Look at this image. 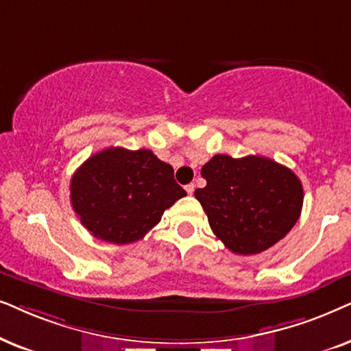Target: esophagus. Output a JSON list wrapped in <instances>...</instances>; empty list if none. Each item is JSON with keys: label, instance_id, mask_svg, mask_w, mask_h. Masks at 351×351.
<instances>
[{"label": "esophagus", "instance_id": "34e87169", "mask_svg": "<svg viewBox=\"0 0 351 351\" xmlns=\"http://www.w3.org/2000/svg\"><path fill=\"white\" fill-rule=\"evenodd\" d=\"M186 193L188 194H193L194 193V189H195V184L194 183H191V184H186Z\"/></svg>", "mask_w": 351, "mask_h": 351}]
</instances>
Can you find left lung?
<instances>
[{"mask_svg":"<svg viewBox=\"0 0 351 351\" xmlns=\"http://www.w3.org/2000/svg\"><path fill=\"white\" fill-rule=\"evenodd\" d=\"M200 175L207 181L195 199L213 234L231 252L255 255L282 239L300 217L303 188L291 168L268 157L217 154Z\"/></svg>","mask_w":351,"mask_h":351,"instance_id":"8db88e82","label":"left lung"}]
</instances>
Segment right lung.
Wrapping results in <instances>:
<instances>
[{
    "label": "right lung",
    "mask_w": 351,
    "mask_h": 351,
    "mask_svg": "<svg viewBox=\"0 0 351 351\" xmlns=\"http://www.w3.org/2000/svg\"><path fill=\"white\" fill-rule=\"evenodd\" d=\"M184 195L171 165L149 149L107 147L88 158L70 181V202L83 226L119 245L143 239Z\"/></svg>",
    "instance_id": "obj_1"
}]
</instances>
